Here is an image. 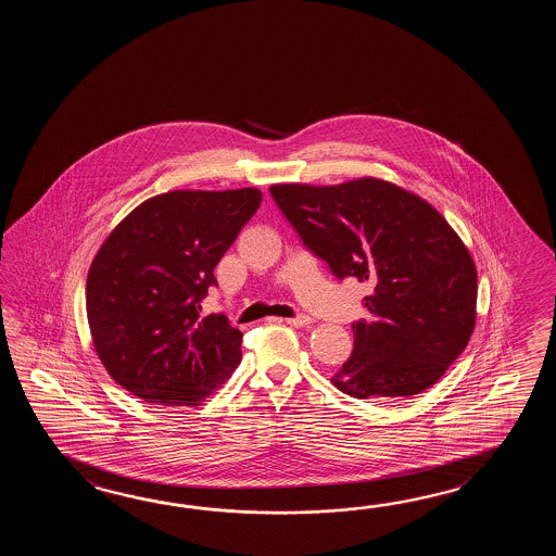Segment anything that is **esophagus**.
Listing matches in <instances>:
<instances>
[{
  "instance_id": "1",
  "label": "esophagus",
  "mask_w": 556,
  "mask_h": 556,
  "mask_svg": "<svg viewBox=\"0 0 556 556\" xmlns=\"http://www.w3.org/2000/svg\"><path fill=\"white\" fill-rule=\"evenodd\" d=\"M286 324H290V326H294V328H306L312 324V318H307V316H295V318L283 319Z\"/></svg>"
}]
</instances>
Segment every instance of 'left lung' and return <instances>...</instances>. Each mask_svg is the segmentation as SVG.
<instances>
[{
	"label": "left lung",
	"instance_id": "obj_1",
	"mask_svg": "<svg viewBox=\"0 0 556 556\" xmlns=\"http://www.w3.org/2000/svg\"><path fill=\"white\" fill-rule=\"evenodd\" d=\"M274 202L331 274L371 283L354 352L333 386L357 400L409 397L438 383L475 328L477 270L447 220L379 178L274 185Z\"/></svg>",
	"mask_w": 556,
	"mask_h": 556
}]
</instances>
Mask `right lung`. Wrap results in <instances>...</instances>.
<instances>
[{
	"mask_svg": "<svg viewBox=\"0 0 556 556\" xmlns=\"http://www.w3.org/2000/svg\"><path fill=\"white\" fill-rule=\"evenodd\" d=\"M261 202L256 189L173 190L109 235L87 276V319L118 386L156 405H197L237 369L242 331L199 309Z\"/></svg>",
	"mask_w": 556,
	"mask_h": 556,
	"instance_id": "add662e5",
	"label": "right lung"
}]
</instances>
